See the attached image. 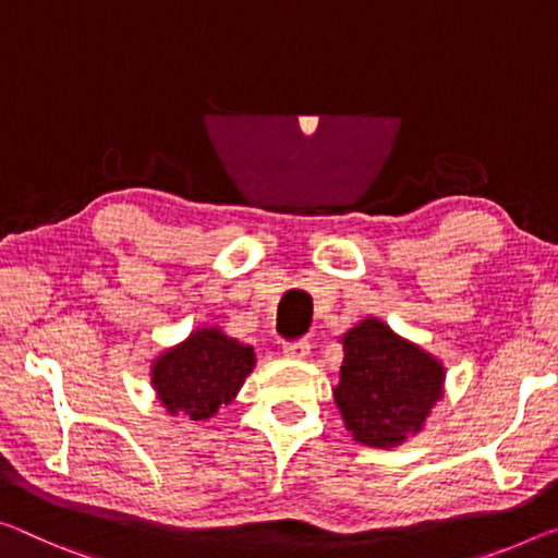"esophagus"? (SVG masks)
Here are the masks:
<instances>
[{
    "mask_svg": "<svg viewBox=\"0 0 558 558\" xmlns=\"http://www.w3.org/2000/svg\"><path fill=\"white\" fill-rule=\"evenodd\" d=\"M282 355L290 357V360H305L307 355H311V342H307V340L286 342V344H282Z\"/></svg>",
    "mask_w": 558,
    "mask_h": 558,
    "instance_id": "esophagus-1",
    "label": "esophagus"
}]
</instances>
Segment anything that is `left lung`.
Wrapping results in <instances>:
<instances>
[{
	"label": "left lung",
	"mask_w": 558,
	"mask_h": 558,
	"mask_svg": "<svg viewBox=\"0 0 558 558\" xmlns=\"http://www.w3.org/2000/svg\"><path fill=\"white\" fill-rule=\"evenodd\" d=\"M342 350L335 402L352 437L385 449L420 432L441 397L445 367L375 317L352 327Z\"/></svg>",
	"instance_id": "obj_1"
}]
</instances>
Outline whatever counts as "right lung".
Here are the masks:
<instances>
[{"label":"right lung","instance_id":"right-lung-1","mask_svg":"<svg viewBox=\"0 0 558 558\" xmlns=\"http://www.w3.org/2000/svg\"><path fill=\"white\" fill-rule=\"evenodd\" d=\"M255 365L251 344L228 338L218 327L196 330L154 362V390L168 414L208 420L241 390Z\"/></svg>","mask_w":558,"mask_h":558}]
</instances>
